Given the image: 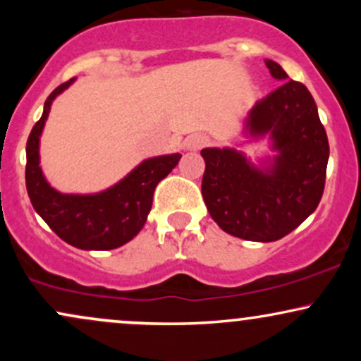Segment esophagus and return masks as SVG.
I'll return each instance as SVG.
<instances>
[{
  "instance_id": "obj_1",
  "label": "esophagus",
  "mask_w": 361,
  "mask_h": 361,
  "mask_svg": "<svg viewBox=\"0 0 361 361\" xmlns=\"http://www.w3.org/2000/svg\"><path fill=\"white\" fill-rule=\"evenodd\" d=\"M205 144H207V139L205 135L202 134H192L185 139V147L188 149V151H198V149L204 147Z\"/></svg>"
}]
</instances>
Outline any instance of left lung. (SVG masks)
Instances as JSON below:
<instances>
[{
    "instance_id": "8db88e82",
    "label": "left lung",
    "mask_w": 361,
    "mask_h": 361,
    "mask_svg": "<svg viewBox=\"0 0 361 361\" xmlns=\"http://www.w3.org/2000/svg\"><path fill=\"white\" fill-rule=\"evenodd\" d=\"M275 80L283 81L256 102L244 120V134L270 137L275 152L252 164L234 147H205L202 195L222 231L256 243L279 241L300 226L324 192L329 142L309 90L275 61L267 59Z\"/></svg>"
}]
</instances>
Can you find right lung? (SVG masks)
<instances>
[{
  "mask_svg": "<svg viewBox=\"0 0 361 361\" xmlns=\"http://www.w3.org/2000/svg\"><path fill=\"white\" fill-rule=\"evenodd\" d=\"M76 78L57 86L45 100L44 114L27 140L25 181L35 212L45 224L78 250L109 251L134 239L151 212L157 183L176 166L181 154H164L144 159L118 183L98 193H61L45 180L40 168V135L52 102L73 85Z\"/></svg>",
  "mask_w": 361,
  "mask_h": 361,
  "instance_id": "1",
  "label": "right lung"
}]
</instances>
